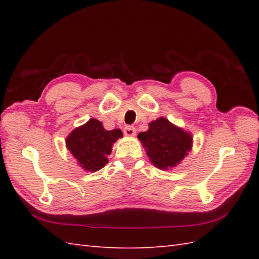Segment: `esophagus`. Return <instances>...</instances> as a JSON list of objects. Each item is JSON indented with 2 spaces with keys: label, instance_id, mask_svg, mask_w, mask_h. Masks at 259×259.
Masks as SVG:
<instances>
[{
  "label": "esophagus",
  "instance_id": "esophagus-1",
  "mask_svg": "<svg viewBox=\"0 0 259 259\" xmlns=\"http://www.w3.org/2000/svg\"><path fill=\"white\" fill-rule=\"evenodd\" d=\"M123 133L126 137H134L136 135V129L134 126H125Z\"/></svg>",
  "mask_w": 259,
  "mask_h": 259
}]
</instances>
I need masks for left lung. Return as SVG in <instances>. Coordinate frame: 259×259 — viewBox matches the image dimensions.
Returning a JSON list of instances; mask_svg holds the SVG:
<instances>
[{
  "label": "left lung",
  "instance_id": "1",
  "mask_svg": "<svg viewBox=\"0 0 259 259\" xmlns=\"http://www.w3.org/2000/svg\"><path fill=\"white\" fill-rule=\"evenodd\" d=\"M137 137L150 162L161 170L177 167L191 151L194 138L189 131L171 123L164 117L151 121L149 129Z\"/></svg>",
  "mask_w": 259,
  "mask_h": 259
}]
</instances>
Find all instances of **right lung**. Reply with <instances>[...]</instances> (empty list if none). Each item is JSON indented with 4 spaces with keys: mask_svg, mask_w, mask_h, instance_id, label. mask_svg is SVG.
I'll return each mask as SVG.
<instances>
[{
    "mask_svg": "<svg viewBox=\"0 0 259 259\" xmlns=\"http://www.w3.org/2000/svg\"><path fill=\"white\" fill-rule=\"evenodd\" d=\"M123 134L120 129L106 130L101 121L95 118L71 131L65 146L71 155L85 171L95 172L108 163L112 146Z\"/></svg>",
    "mask_w": 259,
    "mask_h": 259,
    "instance_id": "1",
    "label": "right lung"
}]
</instances>
